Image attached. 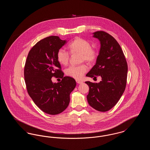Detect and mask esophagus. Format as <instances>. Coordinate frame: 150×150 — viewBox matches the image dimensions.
<instances>
[{
    "instance_id": "esophagus-1",
    "label": "esophagus",
    "mask_w": 150,
    "mask_h": 150,
    "mask_svg": "<svg viewBox=\"0 0 150 150\" xmlns=\"http://www.w3.org/2000/svg\"><path fill=\"white\" fill-rule=\"evenodd\" d=\"M76 82L78 84H81V83H83V81H82L79 80H78V79L76 80Z\"/></svg>"
}]
</instances>
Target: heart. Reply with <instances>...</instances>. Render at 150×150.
Segmentation results:
<instances>
[{"label":"heart","mask_w":150,"mask_h":150,"mask_svg":"<svg viewBox=\"0 0 150 150\" xmlns=\"http://www.w3.org/2000/svg\"><path fill=\"white\" fill-rule=\"evenodd\" d=\"M70 52L72 54H79V61L82 62L86 61L89 64L94 62L97 57V50L92 48V45L89 42L81 38H75L69 45ZM57 61L61 64L66 66L68 64L70 54L66 50L60 48L56 54ZM87 71L86 64H81L77 66H71L65 70L66 75L75 79H80Z\"/></svg>","instance_id":"heart-1"}]
</instances>
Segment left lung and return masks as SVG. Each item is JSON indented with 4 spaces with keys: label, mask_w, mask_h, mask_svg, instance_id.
<instances>
[{
    "label": "left lung",
    "mask_w": 150,
    "mask_h": 150,
    "mask_svg": "<svg viewBox=\"0 0 150 150\" xmlns=\"http://www.w3.org/2000/svg\"><path fill=\"white\" fill-rule=\"evenodd\" d=\"M99 39L100 53L96 64L86 76L96 78L100 76L98 83L86 81L89 87L87 100L95 110L105 112L117 103L124 93L127 80L128 64L121 47L112 36L103 31L93 33Z\"/></svg>",
    "instance_id": "left-lung-1"
}]
</instances>
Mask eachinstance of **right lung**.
Masks as SVG:
<instances>
[{
	"instance_id": "1",
	"label": "right lung",
	"mask_w": 150,
	"mask_h": 150,
	"mask_svg": "<svg viewBox=\"0 0 150 150\" xmlns=\"http://www.w3.org/2000/svg\"><path fill=\"white\" fill-rule=\"evenodd\" d=\"M66 42L57 36L42 39L29 51L25 62L24 78L28 94L36 105L48 114H58L64 111L76 85L74 79L64 76L57 61V51ZM52 77L62 80L53 83Z\"/></svg>"
}]
</instances>
